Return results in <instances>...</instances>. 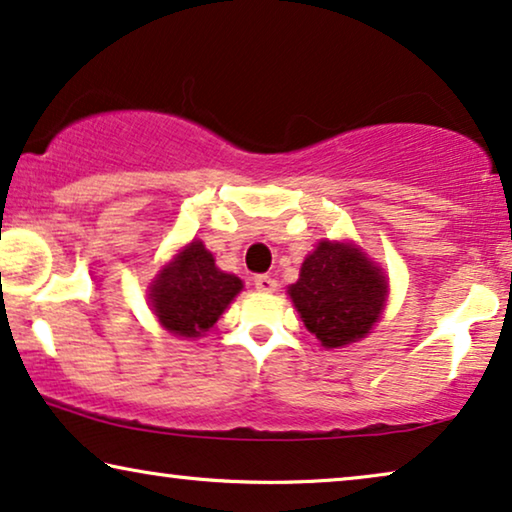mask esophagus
Masks as SVG:
<instances>
[{"mask_svg":"<svg viewBox=\"0 0 512 512\" xmlns=\"http://www.w3.org/2000/svg\"><path fill=\"white\" fill-rule=\"evenodd\" d=\"M254 286H256V291H261V293H272V291H277V279H272L270 275H256Z\"/></svg>","mask_w":512,"mask_h":512,"instance_id":"34e87169","label":"esophagus"}]
</instances>
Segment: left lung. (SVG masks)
Segmentation results:
<instances>
[{"instance_id": "left-lung-1", "label": "left lung", "mask_w": 512, "mask_h": 512, "mask_svg": "<svg viewBox=\"0 0 512 512\" xmlns=\"http://www.w3.org/2000/svg\"><path fill=\"white\" fill-rule=\"evenodd\" d=\"M387 277L352 242L321 240L289 286L300 319L326 349L366 338L387 303Z\"/></svg>"}]
</instances>
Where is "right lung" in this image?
<instances>
[{"label":"right lung","mask_w":512,"mask_h":512,"mask_svg":"<svg viewBox=\"0 0 512 512\" xmlns=\"http://www.w3.org/2000/svg\"><path fill=\"white\" fill-rule=\"evenodd\" d=\"M240 291L242 279L216 268L205 244L193 240L153 279L149 305L165 331L177 338H200Z\"/></svg>","instance_id":"1"}]
</instances>
